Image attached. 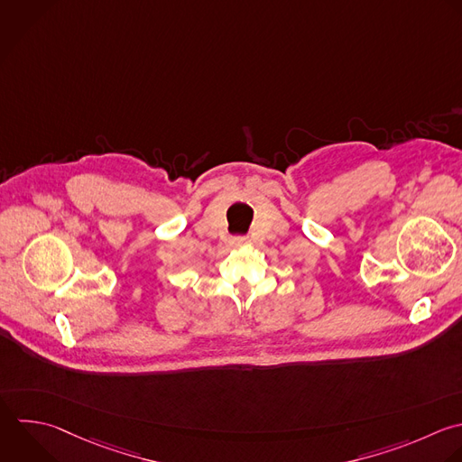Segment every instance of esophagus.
<instances>
[{
	"instance_id": "esophagus-1",
	"label": "esophagus",
	"mask_w": 462,
	"mask_h": 462,
	"mask_svg": "<svg viewBox=\"0 0 462 462\" xmlns=\"http://www.w3.org/2000/svg\"><path fill=\"white\" fill-rule=\"evenodd\" d=\"M247 244V238H233L231 240V245H235V247H240V245H245Z\"/></svg>"
}]
</instances>
